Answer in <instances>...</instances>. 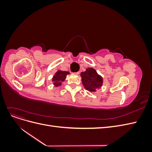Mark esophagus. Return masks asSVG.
I'll return each instance as SVG.
<instances>
[{
  "label": "esophagus",
  "mask_w": 152,
  "mask_h": 152,
  "mask_svg": "<svg viewBox=\"0 0 152 152\" xmlns=\"http://www.w3.org/2000/svg\"><path fill=\"white\" fill-rule=\"evenodd\" d=\"M74 73H75V75H79V73H80V72H77Z\"/></svg>",
  "instance_id": "34e87169"
}]
</instances>
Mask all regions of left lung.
Segmentation results:
<instances>
[{"label": "left lung", "mask_w": 152, "mask_h": 152, "mask_svg": "<svg viewBox=\"0 0 152 152\" xmlns=\"http://www.w3.org/2000/svg\"><path fill=\"white\" fill-rule=\"evenodd\" d=\"M80 76L82 77V84L87 90L89 91H96L103 84L102 77L98 74L94 69L92 68H88L86 69V72H82Z\"/></svg>", "instance_id": "8db88e82"}]
</instances>
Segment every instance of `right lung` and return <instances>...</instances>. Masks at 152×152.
I'll list each match as a JSON object with an SVG mask.
<instances>
[{"instance_id":"add662e5","label":"right lung","mask_w":152,"mask_h":152,"mask_svg":"<svg viewBox=\"0 0 152 152\" xmlns=\"http://www.w3.org/2000/svg\"><path fill=\"white\" fill-rule=\"evenodd\" d=\"M69 74L68 72L65 71H58L53 78V81L55 86H58L61 85V82L65 80L66 75Z\"/></svg>"}]
</instances>
